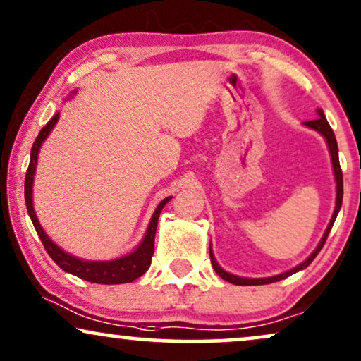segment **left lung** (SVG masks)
I'll use <instances>...</instances> for the list:
<instances>
[{"label": "left lung", "mask_w": 361, "mask_h": 361, "mask_svg": "<svg viewBox=\"0 0 361 361\" xmlns=\"http://www.w3.org/2000/svg\"><path fill=\"white\" fill-rule=\"evenodd\" d=\"M317 114H319V118L317 120H309V122H305L307 127L314 128L320 133L322 137L326 140V145H329V150H330V157H331V165H334V173H335V181H337V203H335V211H334V216H331L330 223H329V228L325 229V234L324 238H322V241L319 243V246L314 252L310 254L309 257L305 259L304 262L299 264V266L290 269V271L287 272H282L279 274V276H274V277H262V279H249V277H239V276H234V274H229L226 272L223 267L219 266L218 262H216V257L213 251H211L209 247V257H211V264H213V269L216 271V274L221 279H224V281L231 282V284H236V286H264V284H272V282H277V281H282V279L292 276V274L302 271V269H305L309 264L314 261L317 257V254L320 252V249L324 247V244L326 241V238H329V233L331 229V226L335 223V218H337L340 208H342V200H343V175H342V168H340V161H338V145H337V140H335V133L331 130V127L326 122L325 118V114L322 109H317Z\"/></svg>", "instance_id": "obj_1"}]
</instances>
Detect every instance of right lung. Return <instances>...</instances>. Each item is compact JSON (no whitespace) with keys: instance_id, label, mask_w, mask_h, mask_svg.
I'll list each match as a JSON object with an SVG mask.
<instances>
[{"instance_id":"right-lung-1","label":"right lung","mask_w":361,"mask_h":361,"mask_svg":"<svg viewBox=\"0 0 361 361\" xmlns=\"http://www.w3.org/2000/svg\"><path fill=\"white\" fill-rule=\"evenodd\" d=\"M57 120H59V112L41 128L39 135L36 137L35 143H32L30 166H27L26 180H24V200H26L27 213H30V218L32 221V224H35L37 236H39L42 246H44L52 261H54L62 271L69 272L72 276H77L89 282H95V284H127V282L135 281V279L143 276V274L148 271V267H150L153 249H155V233L158 218H160L163 206L171 200V196H168V198L163 200L161 203L157 206L142 243L138 244L135 251L127 254V256L114 259V261H84V259L74 257L72 254L66 252L64 249H61L56 243H52L49 236L44 233L39 221H37L35 206H32V181H35L37 155H39L42 142L49 137V133L52 128H54Z\"/></svg>"}]
</instances>
